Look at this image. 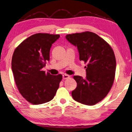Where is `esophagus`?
I'll list each match as a JSON object with an SVG mask.
<instances>
[{"mask_svg":"<svg viewBox=\"0 0 132 132\" xmlns=\"http://www.w3.org/2000/svg\"><path fill=\"white\" fill-rule=\"evenodd\" d=\"M62 77H63V79H64V80H66V79H68L69 78H70V76L68 75V74H63Z\"/></svg>","mask_w":132,"mask_h":132,"instance_id":"1","label":"esophagus"}]
</instances>
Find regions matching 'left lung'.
I'll return each instance as SVG.
<instances>
[{
    "mask_svg": "<svg viewBox=\"0 0 132 132\" xmlns=\"http://www.w3.org/2000/svg\"><path fill=\"white\" fill-rule=\"evenodd\" d=\"M66 39L77 47L80 60L87 63L85 78L73 77L77 86L71 95L80 103L93 106L106 96L113 84L116 69L114 52L104 39L91 32L67 35Z\"/></svg>",
    "mask_w": 132,
    "mask_h": 132,
    "instance_id": "8db88e82",
    "label": "left lung"
}]
</instances>
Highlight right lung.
Listing matches in <instances>:
<instances>
[{"label": "right lung", "mask_w": 132, "mask_h": 132, "mask_svg": "<svg viewBox=\"0 0 132 132\" xmlns=\"http://www.w3.org/2000/svg\"><path fill=\"white\" fill-rule=\"evenodd\" d=\"M59 35L36 33L29 37L14 50L11 68L19 92L33 104H40L53 99L62 79L61 74L51 75L42 69L50 61L52 44Z\"/></svg>", "instance_id": "add662e5"}]
</instances>
